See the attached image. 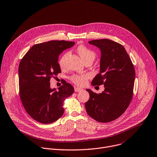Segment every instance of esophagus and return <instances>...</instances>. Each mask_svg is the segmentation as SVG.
Masks as SVG:
<instances>
[{
    "label": "esophagus",
    "instance_id": "1",
    "mask_svg": "<svg viewBox=\"0 0 157 157\" xmlns=\"http://www.w3.org/2000/svg\"><path fill=\"white\" fill-rule=\"evenodd\" d=\"M74 90H75V92H81V91L83 90L82 89L79 88V87H75V88L74 89Z\"/></svg>",
    "mask_w": 157,
    "mask_h": 157
}]
</instances>
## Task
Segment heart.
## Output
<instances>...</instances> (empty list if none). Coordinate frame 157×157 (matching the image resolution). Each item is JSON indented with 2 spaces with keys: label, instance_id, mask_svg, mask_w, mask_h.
<instances>
[{
  "label": "heart",
  "instance_id": "1",
  "mask_svg": "<svg viewBox=\"0 0 157 157\" xmlns=\"http://www.w3.org/2000/svg\"><path fill=\"white\" fill-rule=\"evenodd\" d=\"M77 50L80 57L83 61H85L88 59L94 60L96 56V54L94 51L89 48L83 45H80L77 47ZM68 55V52H65L62 55L60 59L59 60V65L60 68H63L65 64L66 59ZM89 75L87 74L84 75H74L71 77V80L77 85H83L86 83V81L89 79Z\"/></svg>",
  "mask_w": 157,
  "mask_h": 157
}]
</instances>
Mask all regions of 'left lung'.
Wrapping results in <instances>:
<instances>
[{"label":"left lung","mask_w":157,"mask_h":157,"mask_svg":"<svg viewBox=\"0 0 157 157\" xmlns=\"http://www.w3.org/2000/svg\"><path fill=\"white\" fill-rule=\"evenodd\" d=\"M101 50L100 70L92 82L93 86L104 85L97 94L90 89L85 103L88 115L98 122L108 123L122 115L133 97L135 71L123 45L109 39L89 41Z\"/></svg>","instance_id":"obj_1"}]
</instances>
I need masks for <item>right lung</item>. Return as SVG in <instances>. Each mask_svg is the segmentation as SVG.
Returning <instances> with one entry per match:
<instances>
[{"instance_id":"right-lung-1","label":"right lung","mask_w":157,"mask_h":157,"mask_svg":"<svg viewBox=\"0 0 157 157\" xmlns=\"http://www.w3.org/2000/svg\"><path fill=\"white\" fill-rule=\"evenodd\" d=\"M74 44V42L65 40L36 44L20 62V98L27 113L38 122L48 124L60 118L64 113V100L74 93V87L68 83L58 90L52 89L50 80L61 72L59 55Z\"/></svg>"}]
</instances>
